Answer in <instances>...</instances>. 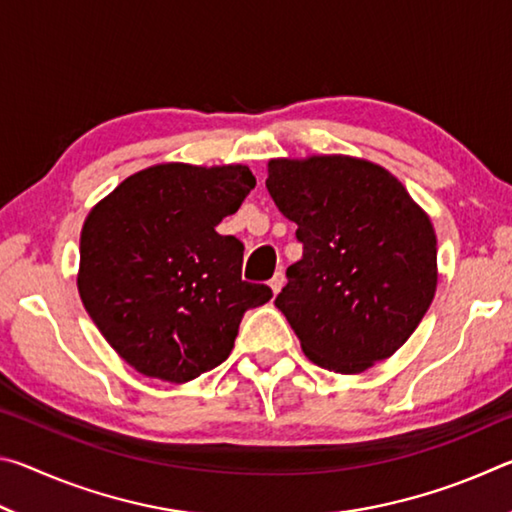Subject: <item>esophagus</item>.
Here are the masks:
<instances>
[{"label": "esophagus", "instance_id": "1", "mask_svg": "<svg viewBox=\"0 0 512 512\" xmlns=\"http://www.w3.org/2000/svg\"><path fill=\"white\" fill-rule=\"evenodd\" d=\"M268 287H271L273 293L277 296V293H280L282 287H284V273L282 271H275V275L271 277V282H268Z\"/></svg>", "mask_w": 512, "mask_h": 512}]
</instances>
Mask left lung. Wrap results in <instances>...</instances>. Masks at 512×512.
<instances>
[{"mask_svg":"<svg viewBox=\"0 0 512 512\" xmlns=\"http://www.w3.org/2000/svg\"><path fill=\"white\" fill-rule=\"evenodd\" d=\"M268 194L298 225L302 259L275 307L302 352L339 375L395 354L438 284L436 232L391 171L352 155L268 162Z\"/></svg>","mask_w":512,"mask_h":512,"instance_id":"8db88e82","label":"left lung"}]
</instances>
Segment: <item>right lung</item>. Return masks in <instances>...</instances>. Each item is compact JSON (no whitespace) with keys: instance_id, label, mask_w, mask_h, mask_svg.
<instances>
[{"instance_id":"add662e5","label":"right lung","mask_w":512,"mask_h":512,"mask_svg":"<svg viewBox=\"0 0 512 512\" xmlns=\"http://www.w3.org/2000/svg\"><path fill=\"white\" fill-rule=\"evenodd\" d=\"M244 164L162 162L85 216L79 296L103 339L146 377L185 384L228 359L248 309L273 298L241 280L244 244L216 232L255 187Z\"/></svg>"}]
</instances>
